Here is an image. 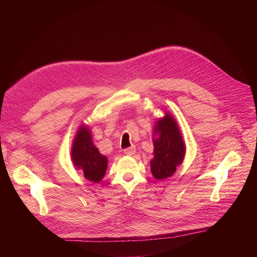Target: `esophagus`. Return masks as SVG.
<instances>
[{
  "label": "esophagus",
  "instance_id": "34e87169",
  "mask_svg": "<svg viewBox=\"0 0 257 257\" xmlns=\"http://www.w3.org/2000/svg\"><path fill=\"white\" fill-rule=\"evenodd\" d=\"M136 147L134 146H131V147H128V148H126V149L124 150V153L125 154H127V155H133L134 153H136Z\"/></svg>",
  "mask_w": 257,
  "mask_h": 257
}]
</instances>
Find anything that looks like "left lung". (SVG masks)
Masks as SVG:
<instances>
[{
  "mask_svg": "<svg viewBox=\"0 0 257 257\" xmlns=\"http://www.w3.org/2000/svg\"><path fill=\"white\" fill-rule=\"evenodd\" d=\"M154 136V157L151 160V172L158 179H166L176 172L184 158L185 146L176 121L169 113L157 120Z\"/></svg>",
  "mask_w": 257,
  "mask_h": 257,
  "instance_id": "obj_1",
  "label": "left lung"
}]
</instances>
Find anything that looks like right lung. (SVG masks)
<instances>
[{"mask_svg": "<svg viewBox=\"0 0 257 257\" xmlns=\"http://www.w3.org/2000/svg\"><path fill=\"white\" fill-rule=\"evenodd\" d=\"M72 158L74 165L81 169L84 177L92 182H99L104 177L107 168V158L93 145L89 130L81 127L75 138Z\"/></svg>", "mask_w": 257, "mask_h": 257, "instance_id": "1", "label": "right lung"}]
</instances>
